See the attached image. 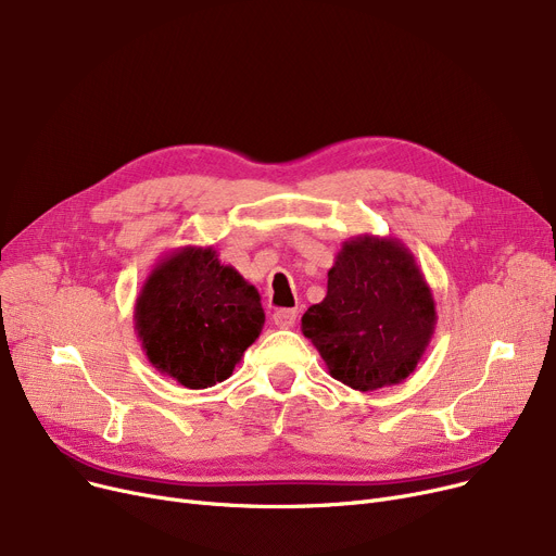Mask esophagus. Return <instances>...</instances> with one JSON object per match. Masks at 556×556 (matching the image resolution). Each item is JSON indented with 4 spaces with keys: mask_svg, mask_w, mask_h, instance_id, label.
Here are the masks:
<instances>
[{
    "mask_svg": "<svg viewBox=\"0 0 556 556\" xmlns=\"http://www.w3.org/2000/svg\"><path fill=\"white\" fill-rule=\"evenodd\" d=\"M273 323H275L279 329L295 327V323H298V311H293V308H279V311H275V315H273Z\"/></svg>",
    "mask_w": 556,
    "mask_h": 556,
    "instance_id": "34e87169",
    "label": "esophagus"
}]
</instances>
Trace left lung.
<instances>
[{
	"instance_id": "left-lung-1",
	"label": "left lung",
	"mask_w": 556,
	"mask_h": 556,
	"mask_svg": "<svg viewBox=\"0 0 556 556\" xmlns=\"http://www.w3.org/2000/svg\"><path fill=\"white\" fill-rule=\"evenodd\" d=\"M434 325V298L415 254L399 239L374 233L342 243L327 298L302 315V333L329 374L358 392L403 383Z\"/></svg>"
}]
</instances>
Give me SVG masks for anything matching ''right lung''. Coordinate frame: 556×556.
I'll use <instances>...</instances> for the list:
<instances>
[{
  "label": "right lung",
  "mask_w": 556,
  "mask_h": 556,
  "mask_svg": "<svg viewBox=\"0 0 556 556\" xmlns=\"http://www.w3.org/2000/svg\"><path fill=\"white\" fill-rule=\"evenodd\" d=\"M266 313L258 290L214 248L164 254L135 302V331L149 363L189 390L223 383L258 338Z\"/></svg>",
  "instance_id": "obj_1"
}]
</instances>
